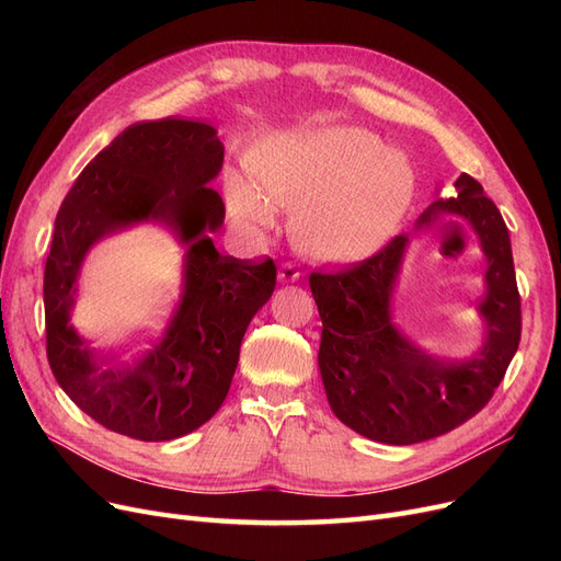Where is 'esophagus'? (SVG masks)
Here are the masks:
<instances>
[{"label":"esophagus","instance_id":"obj_1","mask_svg":"<svg viewBox=\"0 0 561 561\" xmlns=\"http://www.w3.org/2000/svg\"><path fill=\"white\" fill-rule=\"evenodd\" d=\"M301 266L299 264H295V262H283L280 264V268H278V278L280 280H287V283H293V280H299L301 278Z\"/></svg>","mask_w":561,"mask_h":561}]
</instances>
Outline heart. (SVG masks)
Here are the masks:
<instances>
[{"label":"heart","mask_w":561,"mask_h":561,"mask_svg":"<svg viewBox=\"0 0 561 561\" xmlns=\"http://www.w3.org/2000/svg\"><path fill=\"white\" fill-rule=\"evenodd\" d=\"M248 180L227 175L236 219L260 231L274 206L290 208L297 243L318 260L355 262L381 250L410 210L414 168L402 151L386 149L363 128L278 133L248 157Z\"/></svg>","instance_id":"heart-1"}]
</instances>
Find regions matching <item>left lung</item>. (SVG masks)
<instances>
[{
	"instance_id": "8db88e82",
	"label": "left lung",
	"mask_w": 561,
	"mask_h": 561,
	"mask_svg": "<svg viewBox=\"0 0 561 561\" xmlns=\"http://www.w3.org/2000/svg\"><path fill=\"white\" fill-rule=\"evenodd\" d=\"M456 192L437 198L419 227L458 215L480 236L489 260L480 304L486 344L472 358H433L390 322L388 301L407 236H396L355 266L309 276L322 320L318 365L328 402L339 421L377 443L414 445L461 426L494 396L519 346L522 301L507 227L478 180L463 173Z\"/></svg>"
}]
</instances>
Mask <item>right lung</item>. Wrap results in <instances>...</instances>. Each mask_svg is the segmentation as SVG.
<instances>
[{
	"mask_svg": "<svg viewBox=\"0 0 561 561\" xmlns=\"http://www.w3.org/2000/svg\"><path fill=\"white\" fill-rule=\"evenodd\" d=\"M225 161L217 130L161 118L128 126L83 168L56 217L44 268L46 355L56 381L105 428L161 443L203 426L222 407L243 334L276 287V264L217 252L225 201L210 184ZM142 218L171 226L185 245L174 316L124 362L95 359L69 325L85 250Z\"/></svg>",
	"mask_w": 561,
	"mask_h": 561,
	"instance_id": "obj_1",
	"label": "right lung"
}]
</instances>
